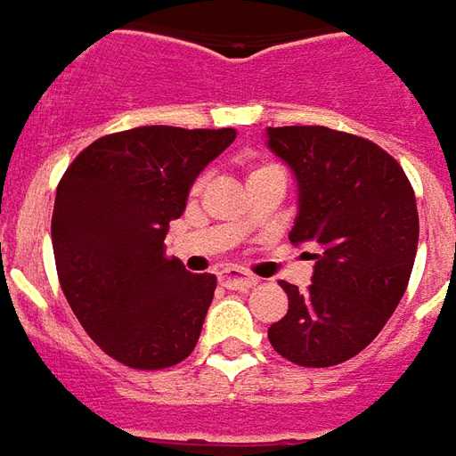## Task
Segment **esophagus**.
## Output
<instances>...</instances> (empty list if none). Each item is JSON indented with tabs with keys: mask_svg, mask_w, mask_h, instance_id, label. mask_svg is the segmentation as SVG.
I'll return each mask as SVG.
<instances>
[{
	"mask_svg": "<svg viewBox=\"0 0 456 456\" xmlns=\"http://www.w3.org/2000/svg\"><path fill=\"white\" fill-rule=\"evenodd\" d=\"M218 282L228 289H250V287L257 285V277L248 273H240V270H221L218 273Z\"/></svg>",
	"mask_w": 456,
	"mask_h": 456,
	"instance_id": "1",
	"label": "esophagus"
}]
</instances>
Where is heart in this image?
<instances>
[{"label": "heart", "mask_w": 456, "mask_h": 456, "mask_svg": "<svg viewBox=\"0 0 456 456\" xmlns=\"http://www.w3.org/2000/svg\"><path fill=\"white\" fill-rule=\"evenodd\" d=\"M260 169H270V167H255V169L250 171V174H255V171H260Z\"/></svg>", "instance_id": "obj_1"}]
</instances>
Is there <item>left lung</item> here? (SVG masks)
Here are the masks:
<instances>
[{
  "instance_id": "obj_1",
  "label": "left lung",
  "mask_w": 456,
  "mask_h": 456,
  "mask_svg": "<svg viewBox=\"0 0 456 456\" xmlns=\"http://www.w3.org/2000/svg\"><path fill=\"white\" fill-rule=\"evenodd\" d=\"M267 147L299 183L289 240L314 253L312 285L287 292V314L267 329L273 348L306 368L361 354L405 295L418 253V203L405 171L376 142L319 125L270 127Z\"/></svg>"
}]
</instances>
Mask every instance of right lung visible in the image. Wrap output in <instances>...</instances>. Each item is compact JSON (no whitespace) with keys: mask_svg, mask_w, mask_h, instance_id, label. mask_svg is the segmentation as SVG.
<instances>
[{"mask_svg":"<svg viewBox=\"0 0 456 456\" xmlns=\"http://www.w3.org/2000/svg\"><path fill=\"white\" fill-rule=\"evenodd\" d=\"M235 130L150 125L105 134L58 182L51 240L61 289L88 337L137 370L182 363L201 337L216 274L167 257L169 223Z\"/></svg>","mask_w":456,"mask_h":456,"instance_id":"add662e5","label":"right lung"}]
</instances>
